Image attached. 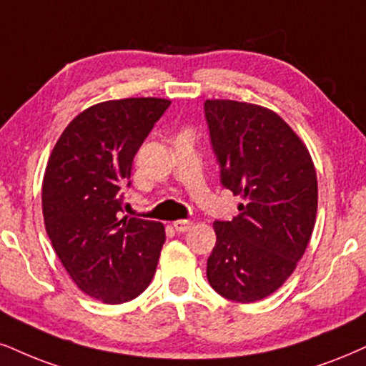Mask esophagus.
I'll return each mask as SVG.
<instances>
[{
  "mask_svg": "<svg viewBox=\"0 0 366 366\" xmlns=\"http://www.w3.org/2000/svg\"><path fill=\"white\" fill-rule=\"evenodd\" d=\"M173 225H174V229L178 232H187V231H190V229H192L193 222H192V220L179 219V220H176V222H173Z\"/></svg>",
  "mask_w": 366,
  "mask_h": 366,
  "instance_id": "34e87169",
  "label": "esophagus"
}]
</instances>
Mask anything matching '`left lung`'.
I'll return each instance as SVG.
<instances>
[{"label": "left lung", "mask_w": 366, "mask_h": 366, "mask_svg": "<svg viewBox=\"0 0 366 366\" xmlns=\"http://www.w3.org/2000/svg\"><path fill=\"white\" fill-rule=\"evenodd\" d=\"M204 110L220 183L242 198L239 215L214 222L207 278L219 295L249 304L278 290L304 256L317 176L305 144L274 112L234 100H207Z\"/></svg>", "instance_id": "8db88e82"}]
</instances>
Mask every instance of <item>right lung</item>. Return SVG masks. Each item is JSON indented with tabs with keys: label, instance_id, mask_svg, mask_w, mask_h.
Returning <instances> with one entry per match:
<instances>
[{
	"label": "right lung",
	"instance_id": "right-lung-1",
	"mask_svg": "<svg viewBox=\"0 0 366 366\" xmlns=\"http://www.w3.org/2000/svg\"><path fill=\"white\" fill-rule=\"evenodd\" d=\"M169 100L125 98L86 108L61 134L42 183L45 231L73 282L105 304H124L156 273L164 225L120 219L134 156Z\"/></svg>",
	"mask_w": 366,
	"mask_h": 366
}]
</instances>
